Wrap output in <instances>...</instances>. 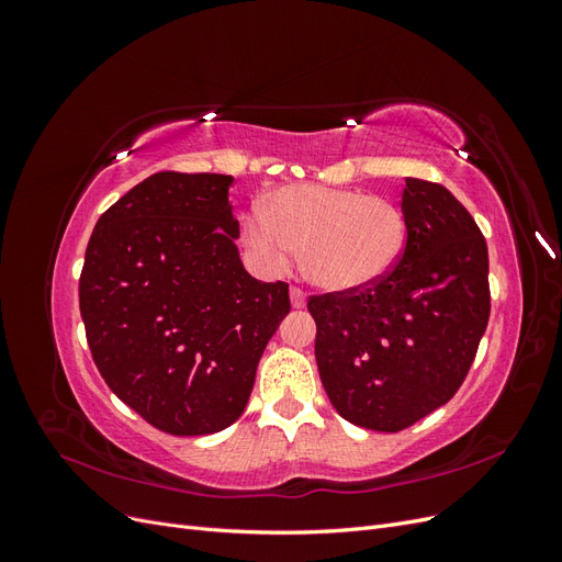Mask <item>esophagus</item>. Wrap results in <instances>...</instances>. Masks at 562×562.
<instances>
[{
  "instance_id": "obj_1",
  "label": "esophagus",
  "mask_w": 562,
  "mask_h": 562,
  "mask_svg": "<svg viewBox=\"0 0 562 562\" xmlns=\"http://www.w3.org/2000/svg\"><path fill=\"white\" fill-rule=\"evenodd\" d=\"M291 304H293V310H302V307H307V295H304L300 288H291Z\"/></svg>"
}]
</instances>
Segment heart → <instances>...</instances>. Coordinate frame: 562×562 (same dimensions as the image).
<instances>
[{
	"mask_svg": "<svg viewBox=\"0 0 562 562\" xmlns=\"http://www.w3.org/2000/svg\"><path fill=\"white\" fill-rule=\"evenodd\" d=\"M252 260L281 271L302 246V269L328 293H361L384 281L407 246V220L394 201L351 187L283 184L244 220Z\"/></svg>",
	"mask_w": 562,
	"mask_h": 562,
	"instance_id": "heart-1",
	"label": "heart"
}]
</instances>
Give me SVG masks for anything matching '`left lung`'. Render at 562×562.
<instances>
[{"mask_svg":"<svg viewBox=\"0 0 562 562\" xmlns=\"http://www.w3.org/2000/svg\"><path fill=\"white\" fill-rule=\"evenodd\" d=\"M401 262L361 293L310 297L316 366L335 411L394 434L462 386L490 318L487 244L438 182L405 178Z\"/></svg>","mask_w":562,"mask_h":562,"instance_id":"left-lung-1","label":"left lung"}]
</instances>
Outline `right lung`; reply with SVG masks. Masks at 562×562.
I'll return each instance as SVG.
<instances>
[{"instance_id": "obj_1", "label": "right lung", "mask_w": 562, "mask_h": 562, "mask_svg": "<svg viewBox=\"0 0 562 562\" xmlns=\"http://www.w3.org/2000/svg\"><path fill=\"white\" fill-rule=\"evenodd\" d=\"M234 178L149 176L95 223L79 310L100 375L151 427L227 429L260 356L291 312L288 285L252 279L232 213Z\"/></svg>"}]
</instances>
